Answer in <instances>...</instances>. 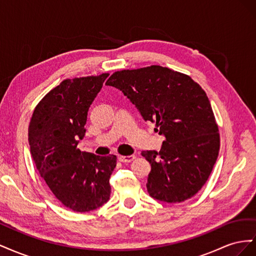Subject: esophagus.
Returning <instances> with one entry per match:
<instances>
[{
    "mask_svg": "<svg viewBox=\"0 0 256 256\" xmlns=\"http://www.w3.org/2000/svg\"><path fill=\"white\" fill-rule=\"evenodd\" d=\"M120 162H131L134 159H136V156L134 154H131V156H120Z\"/></svg>",
    "mask_w": 256,
    "mask_h": 256,
    "instance_id": "esophagus-1",
    "label": "esophagus"
}]
</instances>
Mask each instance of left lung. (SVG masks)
Returning a JSON list of instances; mask_svg holds the SVG:
<instances>
[{"label":"left lung","instance_id":"left-lung-1","mask_svg":"<svg viewBox=\"0 0 256 256\" xmlns=\"http://www.w3.org/2000/svg\"><path fill=\"white\" fill-rule=\"evenodd\" d=\"M106 84L122 90L166 138L160 152H142L152 166L150 196L180 203L196 194L220 150L218 125L204 90L189 76L158 65L116 72Z\"/></svg>","mask_w":256,"mask_h":256}]
</instances>
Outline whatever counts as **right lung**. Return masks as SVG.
<instances>
[{
	"label": "right lung",
	"instance_id": "add662e5",
	"mask_svg": "<svg viewBox=\"0 0 256 256\" xmlns=\"http://www.w3.org/2000/svg\"><path fill=\"white\" fill-rule=\"evenodd\" d=\"M109 74L66 79L35 108L28 144L35 166L60 202L76 212L102 207L110 198L116 156L100 157L78 147L92 102Z\"/></svg>",
	"mask_w": 256,
	"mask_h": 256
}]
</instances>
